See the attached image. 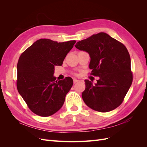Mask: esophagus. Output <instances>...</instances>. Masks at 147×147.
<instances>
[{"instance_id":"34e87169","label":"esophagus","mask_w":147,"mask_h":147,"mask_svg":"<svg viewBox=\"0 0 147 147\" xmlns=\"http://www.w3.org/2000/svg\"><path fill=\"white\" fill-rule=\"evenodd\" d=\"M77 82H78V80H77V79H74V83L75 84V83H77Z\"/></svg>"}]
</instances>
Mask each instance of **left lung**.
I'll list each match as a JSON object with an SVG mask.
<instances>
[{"instance_id":"obj_1","label":"left lung","mask_w":147,"mask_h":147,"mask_svg":"<svg viewBox=\"0 0 147 147\" xmlns=\"http://www.w3.org/2000/svg\"><path fill=\"white\" fill-rule=\"evenodd\" d=\"M75 47L91 57L90 75L97 83L85 80L82 98L87 106L100 112L112 111L122 104L133 80L131 57L126 47L104 32L78 42Z\"/></svg>"}]
</instances>
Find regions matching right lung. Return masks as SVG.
<instances>
[{
  "mask_svg": "<svg viewBox=\"0 0 147 147\" xmlns=\"http://www.w3.org/2000/svg\"><path fill=\"white\" fill-rule=\"evenodd\" d=\"M76 42L58 43L41 38L22 53L17 64L16 86L20 94L33 113L49 117L63 105L65 96L73 85L69 77L56 80L55 67L62 65Z\"/></svg>",
  "mask_w": 147,
  "mask_h": 147,
  "instance_id": "obj_1",
  "label": "right lung"
}]
</instances>
